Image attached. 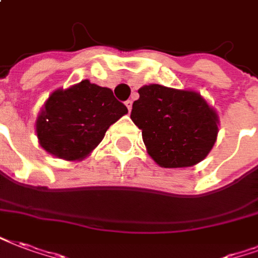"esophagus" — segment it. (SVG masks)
I'll list each match as a JSON object with an SVG mask.
<instances>
[{
	"label": "esophagus",
	"mask_w": 258,
	"mask_h": 258,
	"mask_svg": "<svg viewBox=\"0 0 258 258\" xmlns=\"http://www.w3.org/2000/svg\"><path fill=\"white\" fill-rule=\"evenodd\" d=\"M125 106L128 108V110L133 109V101H131V100H127V101H125Z\"/></svg>",
	"instance_id": "obj_1"
}]
</instances>
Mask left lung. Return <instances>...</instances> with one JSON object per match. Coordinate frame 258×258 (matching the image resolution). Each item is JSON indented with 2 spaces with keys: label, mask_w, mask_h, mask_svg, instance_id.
Here are the masks:
<instances>
[{
  "label": "left lung",
  "mask_w": 258,
  "mask_h": 258,
  "mask_svg": "<svg viewBox=\"0 0 258 258\" xmlns=\"http://www.w3.org/2000/svg\"><path fill=\"white\" fill-rule=\"evenodd\" d=\"M138 93L131 120L160 167H192L207 157L219 134V114L200 93L154 83Z\"/></svg>",
  "instance_id": "1"
}]
</instances>
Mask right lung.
<instances>
[{
  "instance_id": "add662e5",
  "label": "right lung",
  "mask_w": 258,
  "mask_h": 258,
  "mask_svg": "<svg viewBox=\"0 0 258 258\" xmlns=\"http://www.w3.org/2000/svg\"><path fill=\"white\" fill-rule=\"evenodd\" d=\"M125 113V105L114 98L110 89L86 79L49 95L35 121L38 142L54 157L81 161Z\"/></svg>"
}]
</instances>
